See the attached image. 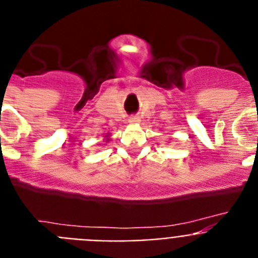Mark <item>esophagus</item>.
Listing matches in <instances>:
<instances>
[{
    "mask_svg": "<svg viewBox=\"0 0 258 258\" xmlns=\"http://www.w3.org/2000/svg\"><path fill=\"white\" fill-rule=\"evenodd\" d=\"M128 122L131 123V124H135V123H139L140 120H139V118H138V116H130V119H128Z\"/></svg>",
    "mask_w": 258,
    "mask_h": 258,
    "instance_id": "esophagus-1",
    "label": "esophagus"
}]
</instances>
